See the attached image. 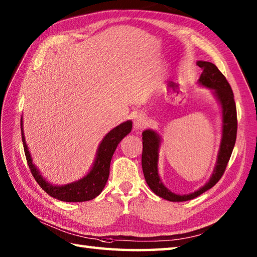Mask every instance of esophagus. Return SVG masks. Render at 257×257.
Segmentation results:
<instances>
[{"mask_svg":"<svg viewBox=\"0 0 257 257\" xmlns=\"http://www.w3.org/2000/svg\"><path fill=\"white\" fill-rule=\"evenodd\" d=\"M148 121H147V119L143 114H138V116H136L134 119V127L136 130H141L143 128H145Z\"/></svg>","mask_w":257,"mask_h":257,"instance_id":"obj_1","label":"esophagus"}]
</instances>
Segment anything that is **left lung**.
<instances>
[{"label":"left lung","mask_w":257,"mask_h":257,"mask_svg":"<svg viewBox=\"0 0 257 257\" xmlns=\"http://www.w3.org/2000/svg\"><path fill=\"white\" fill-rule=\"evenodd\" d=\"M198 66L202 68L198 84L205 88L212 89L213 95L216 98L221 106L222 111V137L220 149L217 152L216 163L210 177L203 187L189 194H177L169 190L162 183L159 170H158V162H159V149L161 146V137L155 130L147 129L143 133V158L141 165L147 184L152 190V192L159 195L160 198L171 202H183L192 200L199 196L205 191L211 189L217 183L225 171L227 162L230 160L232 151L235 145L236 132H237V118H236V106L234 101V95L230 84L227 83L219 68L210 62L198 61Z\"/></svg>","instance_id":"left-lung-1"}]
</instances>
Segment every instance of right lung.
<instances>
[{"instance_id":"add662e5","label":"right lung","mask_w":257,"mask_h":257,"mask_svg":"<svg viewBox=\"0 0 257 257\" xmlns=\"http://www.w3.org/2000/svg\"><path fill=\"white\" fill-rule=\"evenodd\" d=\"M133 128L132 120H127L122 123L118 124L110 130L98 146L96 152V158L92 163L89 172L85 177L64 185H55L47 181L42 176L41 171L33 163L31 152L27 148L24 129H23V117L21 118V130H22V141H23L24 152L26 156L27 163L31 169L33 177L36 182L41 185V188L50 194L53 198L64 202H85L95 199L101 193L105 188L109 177V169H110L111 158L116 150L118 144L127 136Z\"/></svg>"}]
</instances>
